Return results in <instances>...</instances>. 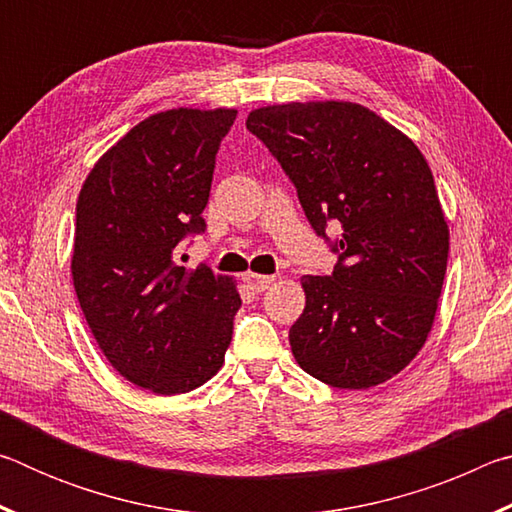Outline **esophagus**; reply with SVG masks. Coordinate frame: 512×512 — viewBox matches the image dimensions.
<instances>
[{"mask_svg":"<svg viewBox=\"0 0 512 512\" xmlns=\"http://www.w3.org/2000/svg\"><path fill=\"white\" fill-rule=\"evenodd\" d=\"M244 280L248 282L250 289L257 291V293H262V291H266L268 287H271V284L275 282V277L273 275H259V273H246Z\"/></svg>","mask_w":512,"mask_h":512,"instance_id":"1","label":"esophagus"}]
</instances>
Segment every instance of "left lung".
<instances>
[{
	"mask_svg": "<svg viewBox=\"0 0 512 512\" xmlns=\"http://www.w3.org/2000/svg\"><path fill=\"white\" fill-rule=\"evenodd\" d=\"M246 128L339 255L329 275H302L307 302L289 329L293 357L334 388L384 384L427 341L447 271L449 228L427 160L350 101L257 108ZM329 222L342 230L334 242L324 235Z\"/></svg>",
	"mask_w": 512,
	"mask_h": 512,
	"instance_id": "8db88e82",
	"label": "left lung"
}]
</instances>
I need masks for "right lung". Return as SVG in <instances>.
I'll return each instance as SVG.
<instances>
[{"instance_id":"right-lung-1","label":"right lung","mask_w":512,"mask_h":512,"mask_svg":"<svg viewBox=\"0 0 512 512\" xmlns=\"http://www.w3.org/2000/svg\"><path fill=\"white\" fill-rule=\"evenodd\" d=\"M235 119L232 108L151 115L101 155L76 203V298L112 368L151 393L203 386L232 341V277L187 271L176 250L205 232L216 153Z\"/></svg>"}]
</instances>
